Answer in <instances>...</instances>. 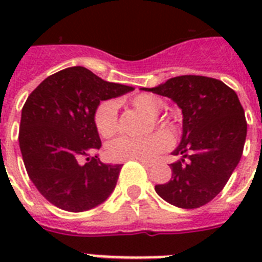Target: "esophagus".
I'll return each instance as SVG.
<instances>
[{
    "label": "esophagus",
    "instance_id": "1",
    "mask_svg": "<svg viewBox=\"0 0 262 262\" xmlns=\"http://www.w3.org/2000/svg\"><path fill=\"white\" fill-rule=\"evenodd\" d=\"M140 163L143 164L144 167H147V168L152 167V163H151V162H147V160H140Z\"/></svg>",
    "mask_w": 262,
    "mask_h": 262
}]
</instances>
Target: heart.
Returning a JSON list of instances; mask_svg holds the SVG:
<instances>
[{"label": "heart", "instance_id": "heart-1", "mask_svg": "<svg viewBox=\"0 0 262 262\" xmlns=\"http://www.w3.org/2000/svg\"><path fill=\"white\" fill-rule=\"evenodd\" d=\"M129 103L137 110L149 117H156L163 108V102L152 94H139L129 99ZM95 126L102 137H111L118 130V107L113 100L99 104L95 111ZM155 123L167 135L174 133V125L164 119H155ZM168 137L162 132H155L147 137L130 139L119 137L106 147L107 158L113 162L126 160H152L168 147Z\"/></svg>", "mask_w": 262, "mask_h": 262}]
</instances>
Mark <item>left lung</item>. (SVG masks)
I'll return each instance as SVG.
<instances>
[{
  "mask_svg": "<svg viewBox=\"0 0 262 262\" xmlns=\"http://www.w3.org/2000/svg\"><path fill=\"white\" fill-rule=\"evenodd\" d=\"M170 98L182 110V137L170 164L171 179L156 185L168 204L200 208L219 194L244 152L248 123L235 91L205 76H178L154 88H141Z\"/></svg>",
  "mask_w": 262,
  "mask_h": 262,
  "instance_id": "obj_1",
  "label": "left lung"
}]
</instances>
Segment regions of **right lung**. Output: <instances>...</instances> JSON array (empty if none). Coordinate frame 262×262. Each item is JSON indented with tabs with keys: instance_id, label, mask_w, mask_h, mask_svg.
<instances>
[{
	"instance_id": "right-lung-1",
	"label": "right lung",
	"mask_w": 262,
	"mask_h": 262,
	"mask_svg": "<svg viewBox=\"0 0 262 262\" xmlns=\"http://www.w3.org/2000/svg\"><path fill=\"white\" fill-rule=\"evenodd\" d=\"M133 90L73 67L49 76L31 92L21 110L18 144L28 177L47 201L83 212L108 199L121 164L91 156L102 147L95 111L102 100ZM83 157L88 163L80 165Z\"/></svg>"
}]
</instances>
